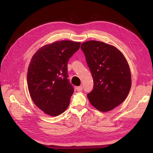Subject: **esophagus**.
<instances>
[{
  "label": "esophagus",
  "mask_w": 153,
  "mask_h": 153,
  "mask_svg": "<svg viewBox=\"0 0 153 153\" xmlns=\"http://www.w3.org/2000/svg\"><path fill=\"white\" fill-rule=\"evenodd\" d=\"M76 89H77V91H82V89H83V87H82V85L78 86V87H76Z\"/></svg>",
  "instance_id": "esophagus-1"
}]
</instances>
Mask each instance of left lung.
I'll use <instances>...</instances> for the list:
<instances>
[{"label": "left lung", "instance_id": "1", "mask_svg": "<svg viewBox=\"0 0 153 153\" xmlns=\"http://www.w3.org/2000/svg\"><path fill=\"white\" fill-rule=\"evenodd\" d=\"M81 49L94 80L93 89L87 97L99 111H110L125 100L131 89L127 61L117 48L103 42L88 41Z\"/></svg>", "mask_w": 153, "mask_h": 153}]
</instances>
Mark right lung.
<instances>
[{
	"label": "right lung",
	"mask_w": 153,
	"mask_h": 153,
	"mask_svg": "<svg viewBox=\"0 0 153 153\" xmlns=\"http://www.w3.org/2000/svg\"><path fill=\"white\" fill-rule=\"evenodd\" d=\"M80 45L69 40L56 42L40 48L31 59L28 91L34 103L48 115L58 116L69 106L74 87L68 79V62Z\"/></svg>",
	"instance_id": "obj_1"
}]
</instances>
